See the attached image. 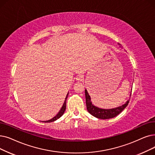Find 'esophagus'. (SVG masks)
Returning a JSON list of instances; mask_svg holds the SVG:
<instances>
[{
  "mask_svg": "<svg viewBox=\"0 0 155 155\" xmlns=\"http://www.w3.org/2000/svg\"><path fill=\"white\" fill-rule=\"evenodd\" d=\"M83 80H84V77H83V75H79L77 76V80H78V81H82Z\"/></svg>",
  "mask_w": 155,
  "mask_h": 155,
  "instance_id": "1",
  "label": "esophagus"
}]
</instances>
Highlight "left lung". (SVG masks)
I'll return each instance as SVG.
<instances>
[{
  "label": "left lung",
  "mask_w": 155,
  "mask_h": 155,
  "mask_svg": "<svg viewBox=\"0 0 155 155\" xmlns=\"http://www.w3.org/2000/svg\"><path fill=\"white\" fill-rule=\"evenodd\" d=\"M85 94L87 111H88L92 115L99 119H109L115 117L125 108L128 104H129L130 101L128 100L125 104L119 106L118 107H115V108L105 110L99 108V107L92 105L91 101V97L89 95V94L87 92L86 89L85 90Z\"/></svg>",
  "instance_id": "8db88e82"
}]
</instances>
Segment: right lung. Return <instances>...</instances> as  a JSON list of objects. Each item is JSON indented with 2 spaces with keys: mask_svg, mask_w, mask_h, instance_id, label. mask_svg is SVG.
I'll use <instances>...</instances> for the list:
<instances>
[{
  "mask_svg": "<svg viewBox=\"0 0 155 155\" xmlns=\"http://www.w3.org/2000/svg\"><path fill=\"white\" fill-rule=\"evenodd\" d=\"M68 93L67 94V96H66V98H65L64 102V104H63V106H62V107H61V109L60 110V111H59V113L57 114V115H56L54 117H53L52 119H51V120H49L44 121V122H43L48 123V122H54V121H55V120H56L57 119L59 118L60 117H61L63 115L64 113V111H65V110H66V99H67V97H68Z\"/></svg>",
  "mask_w": 155,
  "mask_h": 155,
  "instance_id": "add662e5",
  "label": "right lung"
}]
</instances>
